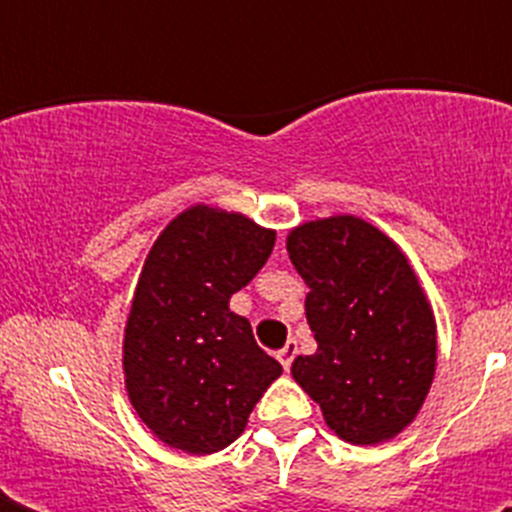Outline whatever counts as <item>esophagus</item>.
<instances>
[{
	"instance_id": "1",
	"label": "esophagus",
	"mask_w": 512,
	"mask_h": 512,
	"mask_svg": "<svg viewBox=\"0 0 512 512\" xmlns=\"http://www.w3.org/2000/svg\"><path fill=\"white\" fill-rule=\"evenodd\" d=\"M295 353H297L295 340H287V345H284V348H281L279 353H276V358H279L284 369H289V366H292V358H295Z\"/></svg>"
}]
</instances>
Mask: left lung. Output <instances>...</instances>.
Listing matches in <instances>:
<instances>
[{
	"mask_svg": "<svg viewBox=\"0 0 512 512\" xmlns=\"http://www.w3.org/2000/svg\"><path fill=\"white\" fill-rule=\"evenodd\" d=\"M287 252L308 284L316 353L292 377L348 444L396 438L425 404L436 374V316L388 233L356 215L292 228Z\"/></svg>",
	"mask_w": 512,
	"mask_h": 512,
	"instance_id": "left-lung-1",
	"label": "left lung"
}]
</instances>
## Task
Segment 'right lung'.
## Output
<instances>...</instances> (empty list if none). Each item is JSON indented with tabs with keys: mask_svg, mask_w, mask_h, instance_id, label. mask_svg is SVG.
I'll use <instances>...</instances> for the list:
<instances>
[{
	"mask_svg": "<svg viewBox=\"0 0 512 512\" xmlns=\"http://www.w3.org/2000/svg\"><path fill=\"white\" fill-rule=\"evenodd\" d=\"M276 231L193 204L159 233L124 327V388L159 441L212 454L244 433L281 364L228 308L271 257Z\"/></svg>",
	"mask_w": 512,
	"mask_h": 512,
	"instance_id": "right-lung-1",
	"label": "right lung"
}]
</instances>
